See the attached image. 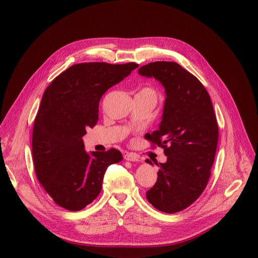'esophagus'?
<instances>
[{"instance_id":"esophagus-1","label":"esophagus","mask_w":258,"mask_h":258,"mask_svg":"<svg viewBox=\"0 0 258 258\" xmlns=\"http://www.w3.org/2000/svg\"><path fill=\"white\" fill-rule=\"evenodd\" d=\"M124 159L126 161H131V162H138L139 161V157L137 155H135L133 153H130V154H126L124 155Z\"/></svg>"}]
</instances>
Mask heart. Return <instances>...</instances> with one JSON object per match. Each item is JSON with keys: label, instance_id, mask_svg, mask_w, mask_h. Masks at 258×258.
Here are the masks:
<instances>
[{"label": "heart", "instance_id": "heart-1", "mask_svg": "<svg viewBox=\"0 0 258 258\" xmlns=\"http://www.w3.org/2000/svg\"><path fill=\"white\" fill-rule=\"evenodd\" d=\"M142 91H145V92H151V93H153V94H154V92H153L152 90H150V89H144V90H142Z\"/></svg>", "mask_w": 258, "mask_h": 258}]
</instances>
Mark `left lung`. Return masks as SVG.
<instances>
[{
	"instance_id": "obj_1",
	"label": "left lung",
	"mask_w": 258,
	"mask_h": 258,
	"mask_svg": "<svg viewBox=\"0 0 258 258\" xmlns=\"http://www.w3.org/2000/svg\"><path fill=\"white\" fill-rule=\"evenodd\" d=\"M138 73L158 80L166 95L159 130L147 139L164 148L167 160L160 163L158 180L146 199L158 210L175 213L190 206L208 183L218 122L208 92L179 63L155 61L142 66Z\"/></svg>"
}]
</instances>
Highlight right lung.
<instances>
[{
  "label": "right lung",
  "mask_w": 258,
  "mask_h": 258,
  "mask_svg": "<svg viewBox=\"0 0 258 258\" xmlns=\"http://www.w3.org/2000/svg\"><path fill=\"white\" fill-rule=\"evenodd\" d=\"M138 67L77 63L46 89L34 120L32 156L39 183L58 206L79 211L91 204L107 167L123 159L115 148L87 153L83 136L97 123L102 95Z\"/></svg>",
  "instance_id": "right-lung-1"
}]
</instances>
